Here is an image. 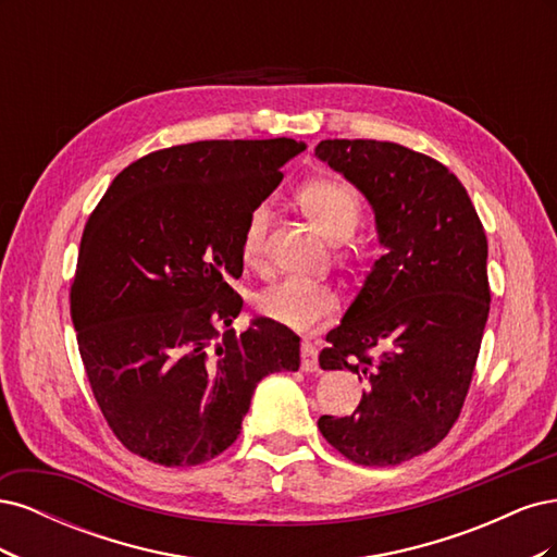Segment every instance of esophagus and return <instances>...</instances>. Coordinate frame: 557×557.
<instances>
[{
	"label": "esophagus",
	"mask_w": 557,
	"mask_h": 557,
	"mask_svg": "<svg viewBox=\"0 0 557 557\" xmlns=\"http://www.w3.org/2000/svg\"><path fill=\"white\" fill-rule=\"evenodd\" d=\"M301 369H305L307 374L318 372V348L311 342L301 344Z\"/></svg>",
	"instance_id": "obj_1"
}]
</instances>
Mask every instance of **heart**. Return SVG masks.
I'll return each instance as SVG.
<instances>
[{
	"mask_svg": "<svg viewBox=\"0 0 557 557\" xmlns=\"http://www.w3.org/2000/svg\"><path fill=\"white\" fill-rule=\"evenodd\" d=\"M297 205L309 215V221L334 242L348 239L362 221L360 195L339 178L305 183L297 193ZM267 225V207L260 205L248 213L242 232V260L246 267L258 269L262 264ZM256 307L267 320L285 330L311 332L339 309V295L327 283L285 278L264 288L256 297Z\"/></svg>",
	"mask_w": 557,
	"mask_h": 557,
	"instance_id": "1",
	"label": "heart"
}]
</instances>
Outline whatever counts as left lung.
<instances>
[{
  "label": "left lung",
  "instance_id": "left-lung-1",
  "mask_svg": "<svg viewBox=\"0 0 557 557\" xmlns=\"http://www.w3.org/2000/svg\"><path fill=\"white\" fill-rule=\"evenodd\" d=\"M315 156L362 190L387 248L318 358L356 372L367 393L346 418L320 416L318 430L350 462L393 467L460 418L491 313L485 230L458 176L425 153L325 139ZM379 343L392 348L374 359Z\"/></svg>",
  "mask_w": 557,
  "mask_h": 557
}]
</instances>
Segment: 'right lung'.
I'll return each mask as SVG.
<instances>
[{"instance_id":"obj_1","label":"right lung","mask_w":557,"mask_h":557,"mask_svg":"<svg viewBox=\"0 0 557 557\" xmlns=\"http://www.w3.org/2000/svg\"><path fill=\"white\" fill-rule=\"evenodd\" d=\"M305 150L295 139H218L153 150L113 178L83 230L70 311L92 395L115 440L164 465L230 448L258 383L297 372L299 336L244 299L248 213Z\"/></svg>"}]
</instances>
